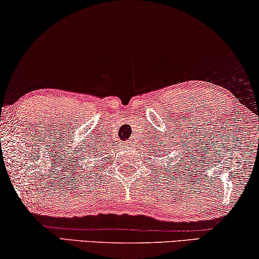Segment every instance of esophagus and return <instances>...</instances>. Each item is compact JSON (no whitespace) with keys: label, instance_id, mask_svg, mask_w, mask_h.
Wrapping results in <instances>:
<instances>
[{"label":"esophagus","instance_id":"esophagus-1","mask_svg":"<svg viewBox=\"0 0 259 259\" xmlns=\"http://www.w3.org/2000/svg\"><path fill=\"white\" fill-rule=\"evenodd\" d=\"M123 145H124L126 149H130L131 148V142L130 141H125L124 144H123Z\"/></svg>","mask_w":259,"mask_h":259}]
</instances>
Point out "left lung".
<instances>
[{
	"label": "left lung",
	"mask_w": 259,
	"mask_h": 259,
	"mask_svg": "<svg viewBox=\"0 0 259 259\" xmlns=\"http://www.w3.org/2000/svg\"><path fill=\"white\" fill-rule=\"evenodd\" d=\"M162 154H163V152H162ZM165 154H167V152H165Z\"/></svg>",
	"instance_id": "8db88e82"
}]
</instances>
